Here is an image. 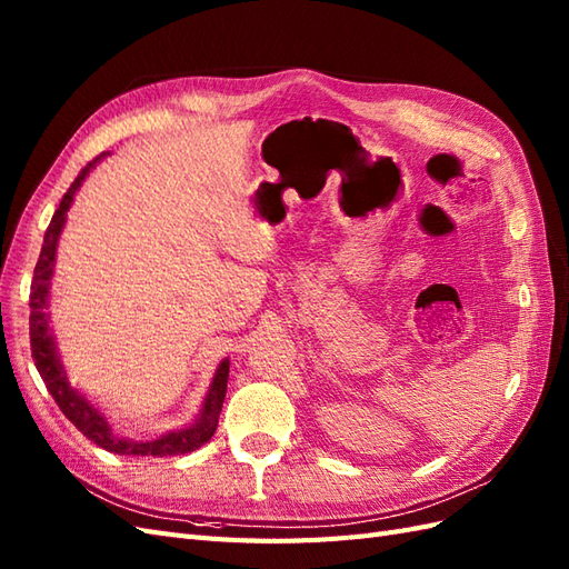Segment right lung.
Returning <instances> with one entry per match:
<instances>
[{
  "label": "right lung",
  "mask_w": 569,
  "mask_h": 569,
  "mask_svg": "<svg viewBox=\"0 0 569 569\" xmlns=\"http://www.w3.org/2000/svg\"><path fill=\"white\" fill-rule=\"evenodd\" d=\"M100 159L102 157H94L90 164H86V169H80L71 188L63 192L59 209L44 231L40 259H38L36 273H32V283H30L32 360H36V367L47 386V391L52 393L54 402L59 405V410L69 417V421L78 431H83V436H88L90 441H94L100 448H104L109 452H119V456H152V458L183 456V452H190L194 448L204 446L217 431L219 412H221V405L226 398V383H229V360H223L219 365L198 419H194L190 427L169 431L164 436L154 438V441H131V438H121L113 433L107 417L97 410L86 396H80L76 388H71V383L67 379V371H63V365L59 360V350H57L52 327H50V312H47V307H50V286H52V273H54L57 242H59L63 223H67V212L71 209L76 190L80 188V183L86 181V176Z\"/></svg>",
  "instance_id": "obj_1"
}]
</instances>
